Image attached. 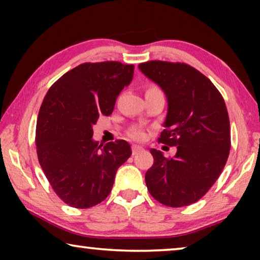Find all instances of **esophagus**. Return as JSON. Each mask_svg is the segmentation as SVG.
<instances>
[{
	"label": "esophagus",
	"mask_w": 260,
	"mask_h": 260,
	"mask_svg": "<svg viewBox=\"0 0 260 260\" xmlns=\"http://www.w3.org/2000/svg\"><path fill=\"white\" fill-rule=\"evenodd\" d=\"M131 149H133V155L134 156L137 155V154H140V152H142V151H144V149L141 148V147H138V145H133V147H131Z\"/></svg>",
	"instance_id": "esophagus-1"
}]
</instances>
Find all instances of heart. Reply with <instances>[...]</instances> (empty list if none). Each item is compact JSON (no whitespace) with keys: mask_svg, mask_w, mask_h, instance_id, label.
I'll list each match as a JSON object with an SVG mask.
<instances>
[{"mask_svg":"<svg viewBox=\"0 0 260 260\" xmlns=\"http://www.w3.org/2000/svg\"><path fill=\"white\" fill-rule=\"evenodd\" d=\"M150 87H156V86H150ZM150 87H149V88H150ZM127 135H129L130 138H133V140H135V141H143L145 138L144 131H142L141 129L130 130L129 133H127Z\"/></svg>","mask_w":260,"mask_h":260,"instance_id":"heart-1","label":"heart"}]
</instances>
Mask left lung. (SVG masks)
Segmentation results:
<instances>
[{
    "mask_svg": "<svg viewBox=\"0 0 260 260\" xmlns=\"http://www.w3.org/2000/svg\"><path fill=\"white\" fill-rule=\"evenodd\" d=\"M138 67L168 98L166 129L158 143L177 149L174 157L151 149L154 165L145 173L148 190L168 207L189 206L211 189L229 158L225 101L214 84L188 63L151 60Z\"/></svg>",
    "mask_w": 260,
    "mask_h": 260,
    "instance_id": "obj_1",
    "label": "left lung"
}]
</instances>
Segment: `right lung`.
<instances>
[{
	"label": "right lung",
	"mask_w": 260,
	"mask_h": 260,
	"mask_svg": "<svg viewBox=\"0 0 260 260\" xmlns=\"http://www.w3.org/2000/svg\"><path fill=\"white\" fill-rule=\"evenodd\" d=\"M134 65L84 62L49 87L39 111L38 159L54 193L74 208L101 204L112 189L117 169L131 156L124 140L105 147L92 141L99 116H110L130 84Z\"/></svg>",
	"instance_id": "add662e5"
}]
</instances>
